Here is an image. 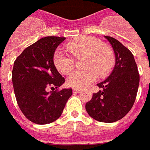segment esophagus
Returning a JSON list of instances; mask_svg holds the SVG:
<instances>
[{"label":"esophagus","mask_w":150,"mask_h":150,"mask_svg":"<svg viewBox=\"0 0 150 150\" xmlns=\"http://www.w3.org/2000/svg\"><path fill=\"white\" fill-rule=\"evenodd\" d=\"M73 91H75V92H80V89H77V88H73Z\"/></svg>","instance_id":"1"}]
</instances>
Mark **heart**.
Returning a JSON list of instances; mask_svg holds the SVG:
<instances>
[{
    "label": "heart",
    "mask_w": 150,
    "mask_h": 150,
    "mask_svg": "<svg viewBox=\"0 0 150 150\" xmlns=\"http://www.w3.org/2000/svg\"><path fill=\"white\" fill-rule=\"evenodd\" d=\"M66 48L76 59L84 57L82 66L86 69L74 71L68 77V84L73 88L88 86L99 75H108L115 65V54L112 48L96 38L83 36L75 38L67 43ZM53 62L58 71L64 74L74 68V59L59 50L54 54Z\"/></svg>",
    "instance_id": "b5f03b06"
}]
</instances>
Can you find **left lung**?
<instances>
[{
  "mask_svg": "<svg viewBox=\"0 0 150 150\" xmlns=\"http://www.w3.org/2000/svg\"><path fill=\"white\" fill-rule=\"evenodd\" d=\"M105 38L112 45L115 66L108 78L97 84L102 91L93 94L86 104V109L95 120L114 122L126 116L134 105L140 75L132 52L115 38Z\"/></svg>",
  "mask_w": 150,
  "mask_h": 150,
  "instance_id": "1",
  "label": "left lung"
}]
</instances>
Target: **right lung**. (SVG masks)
<instances>
[{
	"instance_id": "obj_1",
	"label": "right lung",
	"mask_w": 150,
	"mask_h": 150,
	"mask_svg": "<svg viewBox=\"0 0 150 150\" xmlns=\"http://www.w3.org/2000/svg\"><path fill=\"white\" fill-rule=\"evenodd\" d=\"M65 38L45 37L27 47L15 59L12 82L18 105L23 115L36 124L53 122L61 116L72 89L58 88L64 82L54 64L57 46ZM47 87L55 88L47 93Z\"/></svg>"
}]
</instances>
